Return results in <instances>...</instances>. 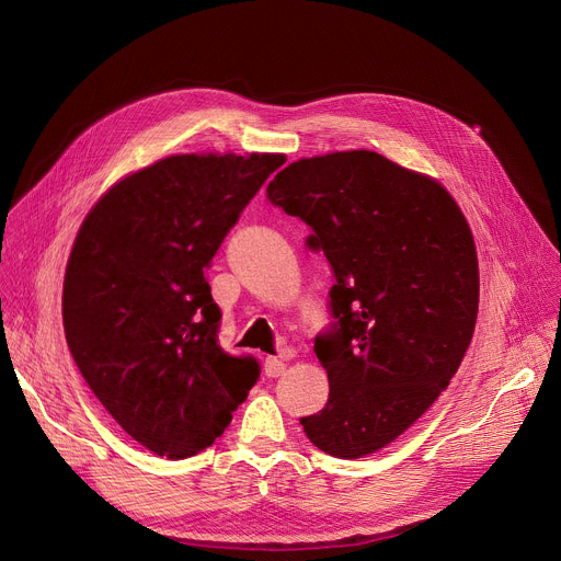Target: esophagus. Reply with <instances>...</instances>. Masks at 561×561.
I'll return each mask as SVG.
<instances>
[{
    "label": "esophagus",
    "instance_id": "34e87169",
    "mask_svg": "<svg viewBox=\"0 0 561 561\" xmlns=\"http://www.w3.org/2000/svg\"><path fill=\"white\" fill-rule=\"evenodd\" d=\"M284 370H286V364L279 357H265L263 362L265 377H279Z\"/></svg>",
    "mask_w": 561,
    "mask_h": 561
}]
</instances>
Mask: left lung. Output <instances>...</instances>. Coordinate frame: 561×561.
<instances>
[{
  "label": "left lung",
  "mask_w": 561,
  "mask_h": 561,
  "mask_svg": "<svg viewBox=\"0 0 561 561\" xmlns=\"http://www.w3.org/2000/svg\"><path fill=\"white\" fill-rule=\"evenodd\" d=\"M265 195L309 225L334 275L313 343L330 398L305 434L339 459L370 455L425 414L473 339V233L444 186L368 150L300 159Z\"/></svg>",
  "instance_id": "left-lung-1"
}]
</instances>
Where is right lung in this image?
<instances>
[{
    "mask_svg": "<svg viewBox=\"0 0 561 561\" xmlns=\"http://www.w3.org/2000/svg\"><path fill=\"white\" fill-rule=\"evenodd\" d=\"M282 154H180L117 182L83 220L64 328L85 385L134 440L186 459L231 423L261 366L218 343L204 279Z\"/></svg>",
    "mask_w": 561,
    "mask_h": 561,
    "instance_id": "add662e5",
    "label": "right lung"
}]
</instances>
